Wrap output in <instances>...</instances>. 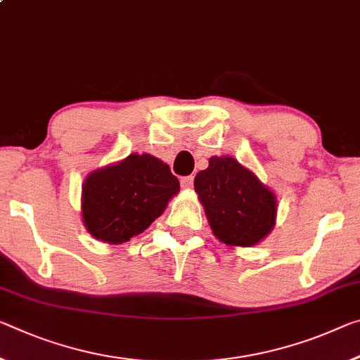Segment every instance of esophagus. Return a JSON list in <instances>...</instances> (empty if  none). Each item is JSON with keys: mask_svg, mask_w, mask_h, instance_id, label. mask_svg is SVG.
<instances>
[{"mask_svg": "<svg viewBox=\"0 0 360 360\" xmlns=\"http://www.w3.org/2000/svg\"><path fill=\"white\" fill-rule=\"evenodd\" d=\"M192 186H193V176H184V178H181L182 189H191Z\"/></svg>", "mask_w": 360, "mask_h": 360, "instance_id": "esophagus-1", "label": "esophagus"}]
</instances>
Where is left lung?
Listing matches in <instances>:
<instances>
[{
    "mask_svg": "<svg viewBox=\"0 0 360 360\" xmlns=\"http://www.w3.org/2000/svg\"><path fill=\"white\" fill-rule=\"evenodd\" d=\"M193 187L214 236L226 245L252 247L274 227L276 197L236 158L211 157Z\"/></svg>",
    "mask_w": 360,
    "mask_h": 360,
    "instance_id": "obj_1",
    "label": "left lung"
}]
</instances>
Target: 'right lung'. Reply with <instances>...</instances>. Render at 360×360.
Returning <instances> with one entry per match:
<instances>
[{"instance_id":"add662e5","label":"right lung","mask_w":360,"mask_h":360,"mask_svg":"<svg viewBox=\"0 0 360 360\" xmlns=\"http://www.w3.org/2000/svg\"><path fill=\"white\" fill-rule=\"evenodd\" d=\"M178 192L179 181L167 163L147 153H133L84 181V226L102 242H128L146 231Z\"/></svg>"}]
</instances>
